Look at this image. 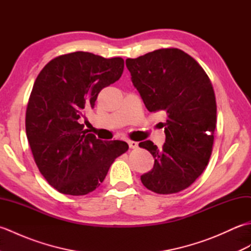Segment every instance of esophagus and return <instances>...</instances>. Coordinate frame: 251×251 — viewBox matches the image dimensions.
<instances>
[{"label":"esophagus","instance_id":"esophagus-1","mask_svg":"<svg viewBox=\"0 0 251 251\" xmlns=\"http://www.w3.org/2000/svg\"><path fill=\"white\" fill-rule=\"evenodd\" d=\"M128 146H129V148H131V149H136L137 147H138V142H136V141H128Z\"/></svg>","mask_w":251,"mask_h":251}]
</instances>
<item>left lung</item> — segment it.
Here are the masks:
<instances>
[{
  "mask_svg": "<svg viewBox=\"0 0 251 251\" xmlns=\"http://www.w3.org/2000/svg\"><path fill=\"white\" fill-rule=\"evenodd\" d=\"M131 82L150 112L164 111L165 143H139L154 158L140 179L158 194L178 193L194 182L211 155L217 123L214 88L193 58L178 49L157 50L126 59Z\"/></svg>",
  "mask_w": 251,
  "mask_h": 251,
  "instance_id": "1",
  "label": "left lung"
}]
</instances>
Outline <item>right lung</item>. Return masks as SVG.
<instances>
[{
    "mask_svg": "<svg viewBox=\"0 0 251 251\" xmlns=\"http://www.w3.org/2000/svg\"><path fill=\"white\" fill-rule=\"evenodd\" d=\"M124 70L120 57L75 51L56 57L37 75L25 113V131L41 174L52 188L85 195L104 180L125 141L97 139L83 129V112L94 108L100 90Z\"/></svg>",
    "mask_w": 251,
    "mask_h": 251,
    "instance_id": "obj_1",
    "label": "right lung"
}]
</instances>
